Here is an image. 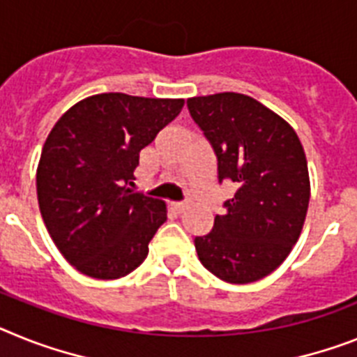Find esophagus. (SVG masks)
Returning <instances> with one entry per match:
<instances>
[{"label": "esophagus", "instance_id": "1", "mask_svg": "<svg viewBox=\"0 0 357 357\" xmlns=\"http://www.w3.org/2000/svg\"><path fill=\"white\" fill-rule=\"evenodd\" d=\"M174 211H178V212H185L187 211V203H174Z\"/></svg>", "mask_w": 357, "mask_h": 357}]
</instances>
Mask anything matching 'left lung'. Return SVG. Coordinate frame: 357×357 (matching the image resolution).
Listing matches in <instances>:
<instances>
[{
    "mask_svg": "<svg viewBox=\"0 0 357 357\" xmlns=\"http://www.w3.org/2000/svg\"><path fill=\"white\" fill-rule=\"evenodd\" d=\"M187 105L214 149L220 183L236 187L211 232L194 239L197 257L227 283L261 280L303 230L310 199L303 145L285 119L250 96L220 92Z\"/></svg>",
    "mask_w": 357,
    "mask_h": 357,
    "instance_id": "left-lung-1",
    "label": "left lung"
}]
</instances>
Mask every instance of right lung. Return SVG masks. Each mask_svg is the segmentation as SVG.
Wrapping results in <instances>:
<instances>
[{
	"label": "right lung",
	"mask_w": 357,
	"mask_h": 357,
	"mask_svg": "<svg viewBox=\"0 0 357 357\" xmlns=\"http://www.w3.org/2000/svg\"><path fill=\"white\" fill-rule=\"evenodd\" d=\"M185 100L123 92L89 96L54 125L41 151L36 190L54 245L82 274L118 280L145 261L167 221L161 199L134 194L139 152Z\"/></svg>",
	"instance_id": "1"
}]
</instances>
